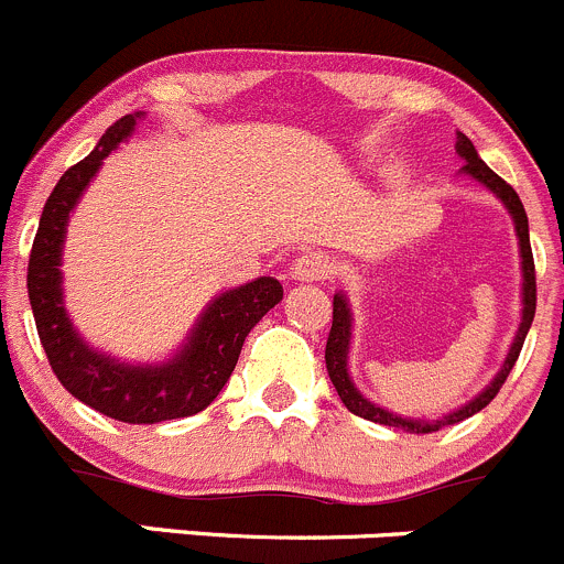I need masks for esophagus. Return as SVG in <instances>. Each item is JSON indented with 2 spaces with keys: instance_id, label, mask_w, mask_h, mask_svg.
<instances>
[{
  "instance_id": "esophagus-1",
  "label": "esophagus",
  "mask_w": 564,
  "mask_h": 564,
  "mask_svg": "<svg viewBox=\"0 0 564 564\" xmlns=\"http://www.w3.org/2000/svg\"><path fill=\"white\" fill-rule=\"evenodd\" d=\"M334 274V260L323 252H306L293 263L295 282H323Z\"/></svg>"
}]
</instances>
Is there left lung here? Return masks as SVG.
<instances>
[{"instance_id": "left-lung-1", "label": "left lung", "mask_w": 564, "mask_h": 564, "mask_svg": "<svg viewBox=\"0 0 564 564\" xmlns=\"http://www.w3.org/2000/svg\"><path fill=\"white\" fill-rule=\"evenodd\" d=\"M455 150H458L460 159L466 161V164H464L466 175H471L474 181L482 183L485 188H490V192H494L496 197L505 203L507 214L512 216V225H516L518 247H521V271H523L521 326H518L516 339H512L510 354H507L501 370L496 372L494 381H490L488 387H485L482 392L477 394V398L469 400L466 405H460L458 411H449V414L442 416V420H411V416L392 414V411H387V409H381V405L370 403V400H367L365 394H361L359 389L354 387V381H350V376H348V348H350V321H354V317H350V306H348V299H345V293L334 295L332 332H328V339H326V370H328V378H332L334 389H337L339 400L345 403V409H348L350 414L361 416V420H370V422H378V425H389V427H398V431H409V433H436V431H442V427L458 425V422L469 420L471 414L482 411L485 405H488L490 400L499 394L501 383L507 381L512 365L518 361V354H521V348H523V339H527L529 326H532V321H534V306H538L534 260H532V247H529V221H527V210H523V203L518 199L516 188H512L510 183L501 181V177L496 175V172L490 170V166L485 164L482 159H479L477 150H474V144H471V139L466 137V133H458Z\"/></svg>"}]
</instances>
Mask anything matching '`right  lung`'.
Segmentation results:
<instances>
[{
  "instance_id": "right-lung-1",
  "label": "right lung",
  "mask_w": 564,
  "mask_h": 564,
  "mask_svg": "<svg viewBox=\"0 0 564 564\" xmlns=\"http://www.w3.org/2000/svg\"><path fill=\"white\" fill-rule=\"evenodd\" d=\"M139 117V111L120 117L115 126L106 128L93 153L59 177L52 197L43 205L26 271V290L37 337L59 383L76 400L111 420L155 425L192 416L214 403L236 370L247 334L282 301V284L274 276H260L216 295L194 323L186 345L164 365H128L90 348L79 337L63 301L59 265L65 227L106 155L131 137Z\"/></svg>"
}]
</instances>
